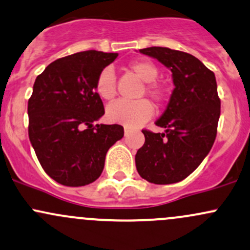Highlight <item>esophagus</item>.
<instances>
[{
    "mask_svg": "<svg viewBox=\"0 0 250 250\" xmlns=\"http://www.w3.org/2000/svg\"><path fill=\"white\" fill-rule=\"evenodd\" d=\"M129 133H130V129H129V128L125 127V135H128V134H129Z\"/></svg>",
    "mask_w": 250,
    "mask_h": 250,
    "instance_id": "34e87169",
    "label": "esophagus"
}]
</instances>
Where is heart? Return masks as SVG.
<instances>
[{"mask_svg": "<svg viewBox=\"0 0 250 250\" xmlns=\"http://www.w3.org/2000/svg\"><path fill=\"white\" fill-rule=\"evenodd\" d=\"M128 68L139 79L145 81L146 92L156 103H162L167 97V90L164 86L154 83L158 77V68L154 63L147 60H138L128 64ZM96 92L101 98L111 101L116 96V78L111 68H104L99 73L94 85ZM153 114V106L147 99H139L134 102L117 101L110 104L106 109V117L110 122L123 125L125 127H138L151 118Z\"/></svg>", "mask_w": 250, "mask_h": 250, "instance_id": "heart-1", "label": "heart"}]
</instances>
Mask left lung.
Wrapping results in <instances>:
<instances>
[{"instance_id": "left-lung-1", "label": "left lung", "mask_w": 250, "mask_h": 250, "mask_svg": "<svg viewBox=\"0 0 250 250\" xmlns=\"http://www.w3.org/2000/svg\"><path fill=\"white\" fill-rule=\"evenodd\" d=\"M139 51L170 68L175 88L156 122L165 133L143 129L145 144L136 152V170L148 182L171 185L188 177L213 146L220 116L217 81L212 70L187 52L160 46Z\"/></svg>"}]
</instances>
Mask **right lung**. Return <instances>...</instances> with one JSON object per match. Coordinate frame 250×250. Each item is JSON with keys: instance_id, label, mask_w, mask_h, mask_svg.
Masks as SVG:
<instances>
[{"instance_id": "obj_1", "label": "right lung", "mask_w": 250, "mask_h": 250, "mask_svg": "<svg viewBox=\"0 0 250 250\" xmlns=\"http://www.w3.org/2000/svg\"><path fill=\"white\" fill-rule=\"evenodd\" d=\"M117 56L77 52L50 63L36 79L27 106L28 138L44 171L60 185L94 182L107 149L123 138L122 125H93L105 112L96 80Z\"/></svg>"}]
</instances>
